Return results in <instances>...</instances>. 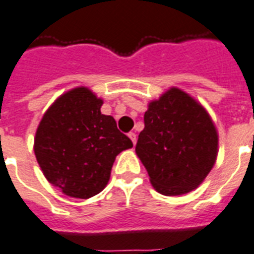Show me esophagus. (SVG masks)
Here are the masks:
<instances>
[{"label":"esophagus","instance_id":"1","mask_svg":"<svg viewBox=\"0 0 254 254\" xmlns=\"http://www.w3.org/2000/svg\"><path fill=\"white\" fill-rule=\"evenodd\" d=\"M129 138H130L131 142H133V145H135V143H137V134L131 131V133H129Z\"/></svg>","mask_w":254,"mask_h":254}]
</instances>
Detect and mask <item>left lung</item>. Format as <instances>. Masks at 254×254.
<instances>
[{"instance_id": "left-lung-1", "label": "left lung", "mask_w": 254, "mask_h": 254, "mask_svg": "<svg viewBox=\"0 0 254 254\" xmlns=\"http://www.w3.org/2000/svg\"><path fill=\"white\" fill-rule=\"evenodd\" d=\"M135 152L152 187L180 195L198 187L215 164L218 133L206 109L180 88L152 100Z\"/></svg>"}]
</instances>
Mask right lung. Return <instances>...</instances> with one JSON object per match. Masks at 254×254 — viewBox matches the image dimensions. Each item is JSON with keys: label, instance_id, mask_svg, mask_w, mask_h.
<instances>
[{"label": "right lung", "instance_id": "add662e5", "mask_svg": "<svg viewBox=\"0 0 254 254\" xmlns=\"http://www.w3.org/2000/svg\"><path fill=\"white\" fill-rule=\"evenodd\" d=\"M102 99L87 87L61 95L39 124L34 151L47 180L64 194L87 199L108 184L116 156L133 142L100 112Z\"/></svg>", "mask_w": 254, "mask_h": 254}]
</instances>
